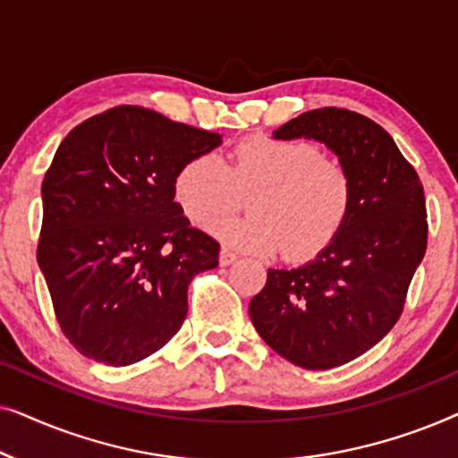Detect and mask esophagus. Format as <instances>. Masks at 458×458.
<instances>
[{"mask_svg":"<svg viewBox=\"0 0 458 458\" xmlns=\"http://www.w3.org/2000/svg\"><path fill=\"white\" fill-rule=\"evenodd\" d=\"M240 259V256H237L233 250H229V248H221V254H218V262H221V267H229V265H233V262Z\"/></svg>","mask_w":458,"mask_h":458,"instance_id":"esophagus-1","label":"esophagus"}]
</instances>
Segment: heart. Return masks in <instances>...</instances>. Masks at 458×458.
Instances as JSON below:
<instances>
[{
    "label": "heart",
    "mask_w": 458,
    "mask_h": 458,
    "mask_svg": "<svg viewBox=\"0 0 458 458\" xmlns=\"http://www.w3.org/2000/svg\"><path fill=\"white\" fill-rule=\"evenodd\" d=\"M253 190L252 216H212L234 208L240 191ZM179 208L193 223L231 248L273 254L287 248L296 259L323 250L352 208V179L309 141L252 135L229 149L227 160L199 154L173 181Z\"/></svg>",
    "instance_id": "heart-1"
}]
</instances>
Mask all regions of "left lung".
I'll use <instances>...</instances> for the list:
<instances>
[{"instance_id":"1","label":"left lung","mask_w":458,"mask_h":458,"mask_svg":"<svg viewBox=\"0 0 458 458\" xmlns=\"http://www.w3.org/2000/svg\"><path fill=\"white\" fill-rule=\"evenodd\" d=\"M273 137L325 143L352 179L340 233L302 267L268 268L250 302V318L275 352L325 371L365 354L403 315L428 248L423 185L390 133L359 112H304Z\"/></svg>"}]
</instances>
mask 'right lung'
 I'll list each match as a JSON object with an SVG mask.
<instances>
[{
  "label": "right lung",
  "instance_id": "add662e5",
  "mask_svg": "<svg viewBox=\"0 0 458 458\" xmlns=\"http://www.w3.org/2000/svg\"><path fill=\"white\" fill-rule=\"evenodd\" d=\"M221 135L141 106L87 118L41 185L37 262L60 329L87 359L127 367L160 350L187 315V285L218 265V242L174 202V174Z\"/></svg>",
  "mask_w": 458,
  "mask_h": 458
}]
</instances>
